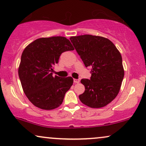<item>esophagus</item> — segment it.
Returning a JSON list of instances; mask_svg holds the SVG:
<instances>
[{
    "label": "esophagus",
    "instance_id": "34e87169",
    "mask_svg": "<svg viewBox=\"0 0 146 146\" xmlns=\"http://www.w3.org/2000/svg\"><path fill=\"white\" fill-rule=\"evenodd\" d=\"M74 82L76 84H78L80 82V80L78 79H74Z\"/></svg>",
    "mask_w": 146,
    "mask_h": 146
}]
</instances>
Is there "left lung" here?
I'll return each mask as SVG.
<instances>
[{"label":"left lung","mask_w":146,"mask_h":146,"mask_svg":"<svg viewBox=\"0 0 146 146\" xmlns=\"http://www.w3.org/2000/svg\"><path fill=\"white\" fill-rule=\"evenodd\" d=\"M85 66L92 68L90 79H82L85 91L80 100L92 108L104 107L115 99L124 76L122 58L106 38L90 35L70 38Z\"/></svg>","instance_id":"obj_1"}]
</instances>
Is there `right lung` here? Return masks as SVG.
<instances>
[{
    "mask_svg": "<svg viewBox=\"0 0 146 146\" xmlns=\"http://www.w3.org/2000/svg\"><path fill=\"white\" fill-rule=\"evenodd\" d=\"M73 50L66 38L52 36L35 40L23 50L19 78L24 92L36 107L50 110L62 104L66 92L73 84V78L54 77L51 72L61 54Z\"/></svg>",
    "mask_w": 146,
    "mask_h": 146,
    "instance_id": "obj_1",
    "label": "right lung"
}]
</instances>
